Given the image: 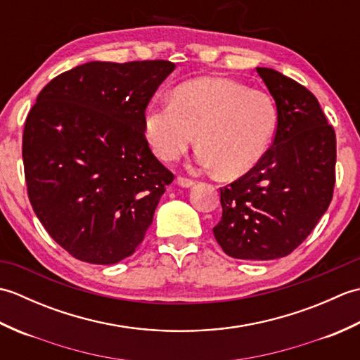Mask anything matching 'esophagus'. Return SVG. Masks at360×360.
<instances>
[{
  "label": "esophagus",
  "mask_w": 360,
  "mask_h": 360,
  "mask_svg": "<svg viewBox=\"0 0 360 360\" xmlns=\"http://www.w3.org/2000/svg\"><path fill=\"white\" fill-rule=\"evenodd\" d=\"M178 184L181 186V187H192V186H195V181L193 179H190V178H184V176H179L178 178Z\"/></svg>",
  "instance_id": "1"
}]
</instances>
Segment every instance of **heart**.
<instances>
[{
  "mask_svg": "<svg viewBox=\"0 0 360 360\" xmlns=\"http://www.w3.org/2000/svg\"><path fill=\"white\" fill-rule=\"evenodd\" d=\"M277 120V106L264 91L231 79L204 77L182 83L172 101L153 102L145 116V134L160 159L173 160L198 131V162L233 178L262 160Z\"/></svg>",
  "mask_w": 360,
  "mask_h": 360,
  "instance_id": "1",
  "label": "heart"
}]
</instances>
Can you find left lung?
Instances as JSON below:
<instances>
[{
    "label": "left lung",
    "instance_id": "left-lung-1",
    "mask_svg": "<svg viewBox=\"0 0 360 360\" xmlns=\"http://www.w3.org/2000/svg\"><path fill=\"white\" fill-rule=\"evenodd\" d=\"M277 106L271 148L241 178L219 188L223 217L213 235L238 259L289 255L333 200L335 133L316 96L269 68H257Z\"/></svg>",
    "mask_w": 360,
    "mask_h": 360
}]
</instances>
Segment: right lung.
I'll return each instance as SVG.
<instances>
[{
  "mask_svg": "<svg viewBox=\"0 0 360 360\" xmlns=\"http://www.w3.org/2000/svg\"><path fill=\"white\" fill-rule=\"evenodd\" d=\"M174 63L89 62L57 75L22 131L27 196L68 254L112 264L143 241L174 174L145 137V110Z\"/></svg>",
  "mask_w": 360,
  "mask_h": 360,
  "instance_id": "right-lung-1",
  "label": "right lung"
}]
</instances>
